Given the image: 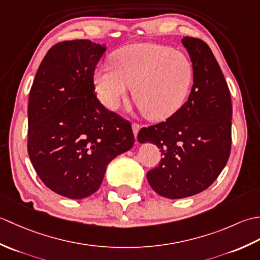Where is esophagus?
<instances>
[{
    "label": "esophagus",
    "instance_id": "1",
    "mask_svg": "<svg viewBox=\"0 0 260 260\" xmlns=\"http://www.w3.org/2000/svg\"><path fill=\"white\" fill-rule=\"evenodd\" d=\"M132 128H133V133H134V135L136 137L137 134H139L140 129H141V125L137 124V123H133V125H132Z\"/></svg>",
    "mask_w": 260,
    "mask_h": 260
}]
</instances>
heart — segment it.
<instances>
[{
    "mask_svg": "<svg viewBox=\"0 0 260 260\" xmlns=\"http://www.w3.org/2000/svg\"><path fill=\"white\" fill-rule=\"evenodd\" d=\"M113 66L98 67L93 80L103 103L117 109L128 88L147 118L161 120L182 107L193 81V67L185 54L168 46L139 43L116 51Z\"/></svg>",
    "mask_w": 260,
    "mask_h": 260,
    "instance_id": "1",
    "label": "heart"
}]
</instances>
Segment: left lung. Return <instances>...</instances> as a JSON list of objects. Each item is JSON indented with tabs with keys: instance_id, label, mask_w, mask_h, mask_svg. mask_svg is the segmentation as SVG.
Returning <instances> with one entry per match:
<instances>
[{
	"instance_id": "left-lung-1",
	"label": "left lung",
	"mask_w": 260,
	"mask_h": 260,
	"mask_svg": "<svg viewBox=\"0 0 260 260\" xmlns=\"http://www.w3.org/2000/svg\"><path fill=\"white\" fill-rule=\"evenodd\" d=\"M193 67L189 99L172 116L143 127L140 143H153L162 154L158 167L147 172L157 194L182 199L211 185L231 151L233 105L230 91L211 49L198 38L184 37Z\"/></svg>"
}]
</instances>
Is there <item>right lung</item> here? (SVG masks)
I'll return each instance as SVG.
<instances>
[{"mask_svg":"<svg viewBox=\"0 0 260 260\" xmlns=\"http://www.w3.org/2000/svg\"><path fill=\"white\" fill-rule=\"evenodd\" d=\"M106 51L90 40L59 42L39 66L27 107V153L49 189L84 199L101 186L107 165L134 145L128 120L106 109L93 85Z\"/></svg>","mask_w":260,"mask_h":260,"instance_id":"obj_1","label":"right lung"}]
</instances>
